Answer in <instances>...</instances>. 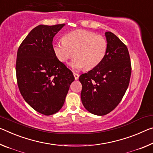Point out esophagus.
I'll return each mask as SVG.
<instances>
[{
    "label": "esophagus",
    "instance_id": "1",
    "mask_svg": "<svg viewBox=\"0 0 153 153\" xmlns=\"http://www.w3.org/2000/svg\"><path fill=\"white\" fill-rule=\"evenodd\" d=\"M74 77H75V79H76V80H77V79L79 78V75L76 74V73H74Z\"/></svg>",
    "mask_w": 153,
    "mask_h": 153
}]
</instances>
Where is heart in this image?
<instances>
[{
	"label": "heart",
	"mask_w": 153,
	"mask_h": 153,
	"mask_svg": "<svg viewBox=\"0 0 153 153\" xmlns=\"http://www.w3.org/2000/svg\"><path fill=\"white\" fill-rule=\"evenodd\" d=\"M53 51L60 62H70L75 71L85 68L92 69L103 60L108 50V42L102 36L86 30H77L66 34L63 41L53 43Z\"/></svg>",
	"instance_id": "b5f03b06"
}]
</instances>
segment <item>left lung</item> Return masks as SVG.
<instances>
[{
    "instance_id": "8db88e82",
    "label": "left lung",
    "mask_w": 153,
    "mask_h": 153,
    "mask_svg": "<svg viewBox=\"0 0 153 153\" xmlns=\"http://www.w3.org/2000/svg\"><path fill=\"white\" fill-rule=\"evenodd\" d=\"M108 50L100 64L82 74V104L91 114L103 116L120 102L129 84L131 66L129 51L119 38L105 33Z\"/></svg>"
}]
</instances>
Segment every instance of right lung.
I'll list each match as a JSON object with an SVG mask.
<instances>
[{
    "label": "right lung",
    "mask_w": 153,
    "mask_h": 153,
    "mask_svg": "<svg viewBox=\"0 0 153 153\" xmlns=\"http://www.w3.org/2000/svg\"><path fill=\"white\" fill-rule=\"evenodd\" d=\"M65 25L36 26L17 54L16 70L20 93L31 108L45 116L54 114L62 108L75 79L53 51V38Z\"/></svg>",
    "instance_id": "add662e5"
}]
</instances>
